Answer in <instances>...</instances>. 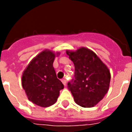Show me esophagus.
Here are the masks:
<instances>
[{"mask_svg":"<svg viewBox=\"0 0 132 132\" xmlns=\"http://www.w3.org/2000/svg\"><path fill=\"white\" fill-rule=\"evenodd\" d=\"M61 82L63 83V84L64 85V86H66V80L65 79V78H63V79L61 80Z\"/></svg>","mask_w":132,"mask_h":132,"instance_id":"34e87169","label":"esophagus"}]
</instances>
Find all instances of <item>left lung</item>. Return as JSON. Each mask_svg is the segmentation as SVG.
<instances>
[{
    "label": "left lung",
    "mask_w": 132,
    "mask_h": 132,
    "mask_svg": "<svg viewBox=\"0 0 132 132\" xmlns=\"http://www.w3.org/2000/svg\"><path fill=\"white\" fill-rule=\"evenodd\" d=\"M75 66L74 78L68 83L76 104L92 108L108 93L110 73L94 52L86 48L66 52Z\"/></svg>",
    "instance_id": "left-lung-1"
}]
</instances>
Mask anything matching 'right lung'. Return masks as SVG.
<instances>
[{
  "label": "right lung",
  "mask_w": 132,
  "mask_h": 132,
  "mask_svg": "<svg viewBox=\"0 0 132 132\" xmlns=\"http://www.w3.org/2000/svg\"><path fill=\"white\" fill-rule=\"evenodd\" d=\"M54 58L52 52H41L27 66L22 77V85L28 99L41 107L54 104L59 91L64 88L53 67Z\"/></svg>",
  "instance_id": "add662e5"
}]
</instances>
